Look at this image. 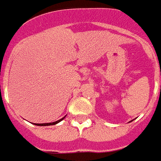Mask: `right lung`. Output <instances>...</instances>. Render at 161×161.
I'll return each instance as SVG.
<instances>
[{
  "label": "right lung",
  "instance_id": "right-lung-1",
  "mask_svg": "<svg viewBox=\"0 0 161 161\" xmlns=\"http://www.w3.org/2000/svg\"><path fill=\"white\" fill-rule=\"evenodd\" d=\"M64 117H65V116H64ZM64 118L60 119V120H58V121H54V122H50V123H39V124H38V123H37V124L36 123H34V124L37 125V126H50V125H55V124H57L58 122H59L60 121H62Z\"/></svg>",
  "mask_w": 161,
  "mask_h": 161
}]
</instances>
